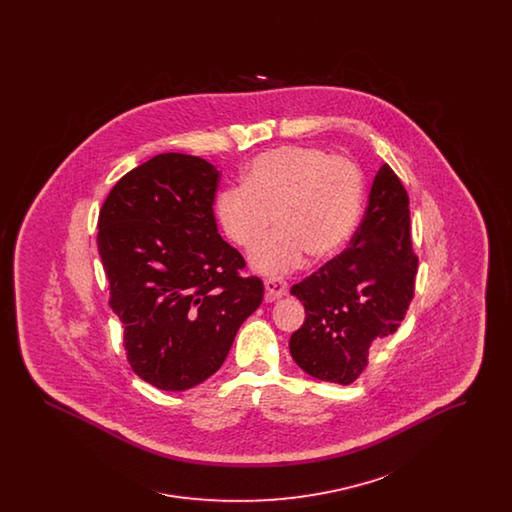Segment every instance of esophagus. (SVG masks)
<instances>
[{"label": "esophagus", "mask_w": 512, "mask_h": 512, "mask_svg": "<svg viewBox=\"0 0 512 512\" xmlns=\"http://www.w3.org/2000/svg\"><path fill=\"white\" fill-rule=\"evenodd\" d=\"M265 290H267V301L280 299L288 293V282L282 278H267L265 280Z\"/></svg>", "instance_id": "34e87169"}]
</instances>
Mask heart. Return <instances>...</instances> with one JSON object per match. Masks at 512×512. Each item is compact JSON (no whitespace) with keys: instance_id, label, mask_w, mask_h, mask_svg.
I'll return each instance as SVG.
<instances>
[{"instance_id":"b5f03b06","label":"heart","mask_w":512,"mask_h":512,"mask_svg":"<svg viewBox=\"0 0 512 512\" xmlns=\"http://www.w3.org/2000/svg\"><path fill=\"white\" fill-rule=\"evenodd\" d=\"M242 182L220 190L215 217L240 247L257 244L276 219L280 228L251 251V265L261 272L292 270L307 253L313 261L334 257L359 219L361 172L322 147L265 151L247 165Z\"/></svg>"}]
</instances>
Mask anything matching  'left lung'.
<instances>
[{
  "label": "left lung",
  "instance_id": "8db88e82",
  "mask_svg": "<svg viewBox=\"0 0 512 512\" xmlns=\"http://www.w3.org/2000/svg\"><path fill=\"white\" fill-rule=\"evenodd\" d=\"M416 267L409 195L382 165L349 247L292 286L305 307V322L290 338L293 361L318 380L355 382L372 341L391 336L407 315Z\"/></svg>",
  "mask_w": 512,
  "mask_h": 512
}]
</instances>
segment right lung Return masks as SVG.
Segmentation results:
<instances>
[{
  "instance_id": "obj_1",
  "label": "right lung",
  "mask_w": 512,
  "mask_h": 512,
  "mask_svg": "<svg viewBox=\"0 0 512 512\" xmlns=\"http://www.w3.org/2000/svg\"><path fill=\"white\" fill-rule=\"evenodd\" d=\"M219 178L201 157L161 153L126 172L99 211V257L126 359L159 390L213 376L263 301L261 278L240 276L244 257L217 230Z\"/></svg>"
}]
</instances>
